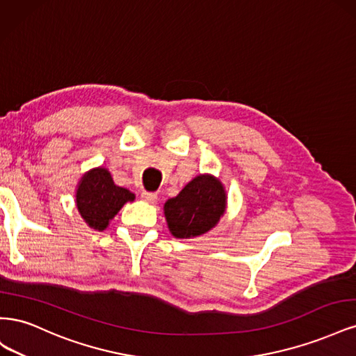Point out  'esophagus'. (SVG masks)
Wrapping results in <instances>:
<instances>
[{"instance_id":"34e87169","label":"esophagus","mask_w":356,"mask_h":356,"mask_svg":"<svg viewBox=\"0 0 356 356\" xmlns=\"http://www.w3.org/2000/svg\"><path fill=\"white\" fill-rule=\"evenodd\" d=\"M141 197H143V200H145L148 203H156L157 202V195H156V193H152V191H143Z\"/></svg>"}]
</instances>
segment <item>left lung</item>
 I'll use <instances>...</instances> for the list:
<instances>
[{"label":"left lung","instance_id":"1","mask_svg":"<svg viewBox=\"0 0 356 356\" xmlns=\"http://www.w3.org/2000/svg\"><path fill=\"white\" fill-rule=\"evenodd\" d=\"M225 203L227 195L220 179L209 174L193 178L178 196L165 203L169 232L178 239L209 232L224 215Z\"/></svg>","mask_w":356,"mask_h":356}]
</instances>
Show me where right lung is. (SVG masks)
<instances>
[{
	"instance_id": "add662e5",
	"label": "right lung",
	"mask_w": 356,
	"mask_h": 356,
	"mask_svg": "<svg viewBox=\"0 0 356 356\" xmlns=\"http://www.w3.org/2000/svg\"><path fill=\"white\" fill-rule=\"evenodd\" d=\"M132 200H135L134 193L115 186L105 168H95L84 174L75 195L81 218L90 229L99 232L106 229L126 202Z\"/></svg>"
}]
</instances>
